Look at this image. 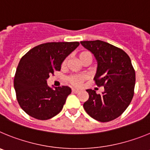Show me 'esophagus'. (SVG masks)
Segmentation results:
<instances>
[{"mask_svg":"<svg viewBox=\"0 0 150 150\" xmlns=\"http://www.w3.org/2000/svg\"><path fill=\"white\" fill-rule=\"evenodd\" d=\"M72 92L73 93H79V90H77V89H72Z\"/></svg>","mask_w":150,"mask_h":150,"instance_id":"34e87169","label":"esophagus"}]
</instances>
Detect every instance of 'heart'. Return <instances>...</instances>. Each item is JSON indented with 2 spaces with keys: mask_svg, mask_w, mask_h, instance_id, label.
<instances>
[{
  "mask_svg": "<svg viewBox=\"0 0 150 150\" xmlns=\"http://www.w3.org/2000/svg\"><path fill=\"white\" fill-rule=\"evenodd\" d=\"M87 57H92L90 53H89V52H81V53L78 54V58H79L81 62L84 58ZM67 60H65L63 62V67H64V66L67 64ZM84 80L85 76H83V75H72V76H70L69 78V83H71V84L74 85V86H80L82 83V82Z\"/></svg>",
  "mask_w": 150,
  "mask_h": 150,
  "instance_id": "b5f03b06",
  "label": "heart"
}]
</instances>
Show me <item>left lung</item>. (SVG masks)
<instances>
[{"label": "left lung", "instance_id": "1", "mask_svg": "<svg viewBox=\"0 0 150 150\" xmlns=\"http://www.w3.org/2000/svg\"><path fill=\"white\" fill-rule=\"evenodd\" d=\"M81 44L93 54L97 60L94 77L102 93L87 90L89 98L83 103L87 114L99 122L111 121L127 108L134 96L135 71L129 55L121 48L101 40L81 41Z\"/></svg>", "mask_w": 150, "mask_h": 150}]
</instances>
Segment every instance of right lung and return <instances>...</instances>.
Here are the masks:
<instances>
[{
  "mask_svg": "<svg viewBox=\"0 0 150 150\" xmlns=\"http://www.w3.org/2000/svg\"><path fill=\"white\" fill-rule=\"evenodd\" d=\"M78 45V42L43 43L21 57L15 75L14 88L17 101L26 114L46 120L61 111L71 88H51L47 79L60 71L63 60Z\"/></svg>",
  "mask_w": 150,
  "mask_h": 150,
  "instance_id": "add662e5",
  "label": "right lung"
}]
</instances>
